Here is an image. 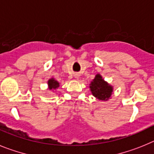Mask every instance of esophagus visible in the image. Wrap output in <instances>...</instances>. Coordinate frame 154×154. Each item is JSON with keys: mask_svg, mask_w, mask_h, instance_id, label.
Segmentation results:
<instances>
[{"mask_svg": "<svg viewBox=\"0 0 154 154\" xmlns=\"http://www.w3.org/2000/svg\"><path fill=\"white\" fill-rule=\"evenodd\" d=\"M75 77H76V78H78V77H79V74L76 73V74H75Z\"/></svg>", "mask_w": 154, "mask_h": 154, "instance_id": "1", "label": "esophagus"}]
</instances>
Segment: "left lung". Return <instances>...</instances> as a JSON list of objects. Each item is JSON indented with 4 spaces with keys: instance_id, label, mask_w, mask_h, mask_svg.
I'll use <instances>...</instances> for the list:
<instances>
[{
    "instance_id": "left-lung-1",
    "label": "left lung",
    "mask_w": 154,
    "mask_h": 154,
    "mask_svg": "<svg viewBox=\"0 0 154 154\" xmlns=\"http://www.w3.org/2000/svg\"><path fill=\"white\" fill-rule=\"evenodd\" d=\"M89 88L93 96L100 101H105L110 99L113 92V87L105 81L99 73L96 74L89 85Z\"/></svg>"
}]
</instances>
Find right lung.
<instances>
[{
  "mask_svg": "<svg viewBox=\"0 0 154 154\" xmlns=\"http://www.w3.org/2000/svg\"><path fill=\"white\" fill-rule=\"evenodd\" d=\"M47 84H48V88H49L50 91L56 90V89H57V88L60 87V83H59L57 80H55L53 77L49 79V81H48Z\"/></svg>",
  "mask_w": 154,
  "mask_h": 154,
  "instance_id": "add662e5",
  "label": "right lung"
}]
</instances>
